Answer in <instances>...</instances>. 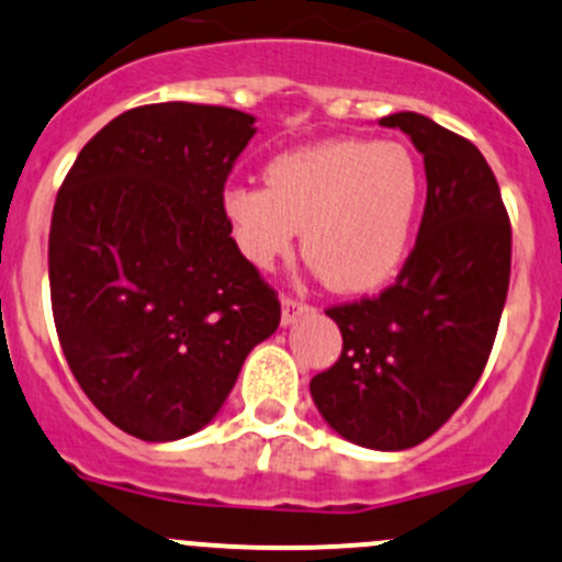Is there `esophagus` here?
Returning <instances> with one entry per match:
<instances>
[{"label":"esophagus","instance_id":"1","mask_svg":"<svg viewBox=\"0 0 562 562\" xmlns=\"http://www.w3.org/2000/svg\"><path fill=\"white\" fill-rule=\"evenodd\" d=\"M310 312H312L310 304H304V301H299V299L285 296V299H282V326H293L299 317L310 315Z\"/></svg>","mask_w":562,"mask_h":562}]
</instances>
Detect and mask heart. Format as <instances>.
<instances>
[{"mask_svg":"<svg viewBox=\"0 0 562 562\" xmlns=\"http://www.w3.org/2000/svg\"><path fill=\"white\" fill-rule=\"evenodd\" d=\"M263 180L223 193L236 250L256 269L288 256L299 228L304 258L339 293L376 291L406 261L425 175L401 142H315L271 158Z\"/></svg>","mask_w":562,"mask_h":562,"instance_id":"b5f03b06","label":"heart"}]
</instances>
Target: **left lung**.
Returning <instances> with one entry per match:
<instances>
[{
	"label": "left lung",
	"mask_w": 562,
	"mask_h": 562,
	"mask_svg": "<svg viewBox=\"0 0 562 562\" xmlns=\"http://www.w3.org/2000/svg\"><path fill=\"white\" fill-rule=\"evenodd\" d=\"M380 126L401 128L423 156L420 232L393 288L328 310L345 345L310 393L341 439L398 452L436 434L482 376L509 291L512 226L469 139L417 112Z\"/></svg>",
	"instance_id": "left-lung-1"
}]
</instances>
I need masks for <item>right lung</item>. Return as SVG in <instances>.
Listing matches in <instances>:
<instances>
[{
  "instance_id": "1",
  "label": "right lung",
  "mask_w": 562,
  "mask_h": 562,
  "mask_svg": "<svg viewBox=\"0 0 562 562\" xmlns=\"http://www.w3.org/2000/svg\"><path fill=\"white\" fill-rule=\"evenodd\" d=\"M256 117L212 104L128 110L80 150L47 241L53 321L82 393L142 441L196 434L280 301L236 250L223 186Z\"/></svg>"
}]
</instances>
